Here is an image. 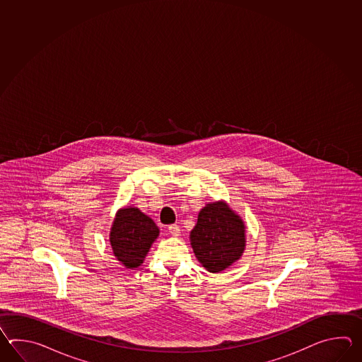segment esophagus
I'll list each match as a JSON object with an SVG mask.
<instances>
[{"label":"esophagus","mask_w":362,"mask_h":362,"mask_svg":"<svg viewBox=\"0 0 362 362\" xmlns=\"http://www.w3.org/2000/svg\"><path fill=\"white\" fill-rule=\"evenodd\" d=\"M168 231H170V235L178 237L180 235V226H177V225H170L168 226Z\"/></svg>","instance_id":"esophagus-1"}]
</instances>
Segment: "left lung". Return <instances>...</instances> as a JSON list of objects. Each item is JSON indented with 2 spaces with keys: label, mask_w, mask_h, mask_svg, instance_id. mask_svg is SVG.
<instances>
[{
  "label": "left lung",
  "mask_w": 362,
  "mask_h": 362,
  "mask_svg": "<svg viewBox=\"0 0 362 362\" xmlns=\"http://www.w3.org/2000/svg\"><path fill=\"white\" fill-rule=\"evenodd\" d=\"M190 245L203 268L220 273L245 252L246 223L225 200L207 203L190 231Z\"/></svg>",
  "instance_id": "obj_1"
}]
</instances>
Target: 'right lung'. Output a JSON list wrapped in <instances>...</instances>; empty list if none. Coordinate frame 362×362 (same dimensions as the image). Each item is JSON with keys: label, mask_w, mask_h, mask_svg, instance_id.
Returning a JSON list of instances; mask_svg holds the SVG:
<instances>
[{"label": "right lung", "mask_w": 362, "mask_h": 362, "mask_svg": "<svg viewBox=\"0 0 362 362\" xmlns=\"http://www.w3.org/2000/svg\"><path fill=\"white\" fill-rule=\"evenodd\" d=\"M108 237L116 260L125 268L134 269L145 262L159 237V228L139 208L128 206L117 209Z\"/></svg>", "instance_id": "right-lung-1"}]
</instances>
